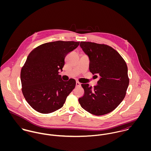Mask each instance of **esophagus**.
I'll use <instances>...</instances> for the list:
<instances>
[{
    "instance_id": "obj_1",
    "label": "esophagus",
    "mask_w": 151,
    "mask_h": 151,
    "mask_svg": "<svg viewBox=\"0 0 151 151\" xmlns=\"http://www.w3.org/2000/svg\"><path fill=\"white\" fill-rule=\"evenodd\" d=\"M76 86H81V84L78 82V81H77L76 82Z\"/></svg>"
}]
</instances>
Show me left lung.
<instances>
[{"instance_id":"left-lung-1","label":"left lung","mask_w":151,"mask_h":151,"mask_svg":"<svg viewBox=\"0 0 151 151\" xmlns=\"http://www.w3.org/2000/svg\"><path fill=\"white\" fill-rule=\"evenodd\" d=\"M80 46L89 58L90 72L99 75L100 79L94 88L88 84H81L84 95L79 98V103L92 114H108L126 96L129 84L126 63L116 50L106 45L81 42Z\"/></svg>"}]
</instances>
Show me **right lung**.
I'll return each mask as SVG.
<instances>
[{
    "label": "right lung",
    "mask_w": 151,
    "mask_h": 151,
    "mask_svg": "<svg viewBox=\"0 0 151 151\" xmlns=\"http://www.w3.org/2000/svg\"><path fill=\"white\" fill-rule=\"evenodd\" d=\"M79 44L62 41L43 43L28 56L21 70L22 92L36 111L47 114L63 107L76 83L73 78L63 81L59 71L62 70L66 55Z\"/></svg>",
    "instance_id": "right-lung-1"
}]
</instances>
